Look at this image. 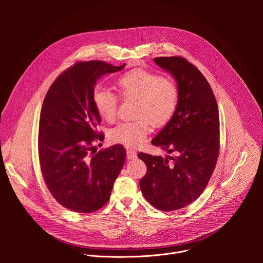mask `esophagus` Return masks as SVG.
<instances>
[{
  "instance_id": "1",
  "label": "esophagus",
  "mask_w": 263,
  "mask_h": 263,
  "mask_svg": "<svg viewBox=\"0 0 263 263\" xmlns=\"http://www.w3.org/2000/svg\"><path fill=\"white\" fill-rule=\"evenodd\" d=\"M137 157V153L133 149H127V158L128 159H135Z\"/></svg>"
}]
</instances>
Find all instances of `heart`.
<instances>
[{
  "mask_svg": "<svg viewBox=\"0 0 263 263\" xmlns=\"http://www.w3.org/2000/svg\"><path fill=\"white\" fill-rule=\"evenodd\" d=\"M117 89L124 99H136L134 121L122 122L108 132L111 142L134 147L141 144L152 129L166 125L175 115L179 101L177 84L170 78L144 68H133L117 79ZM98 115L112 123L118 112V97L108 89L98 87L93 92Z\"/></svg>",
  "mask_w": 263,
  "mask_h": 263,
  "instance_id": "b5f03b06",
  "label": "heart"
}]
</instances>
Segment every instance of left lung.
<instances>
[{
    "label": "left lung",
    "instance_id": "1",
    "mask_svg": "<svg viewBox=\"0 0 263 263\" xmlns=\"http://www.w3.org/2000/svg\"><path fill=\"white\" fill-rule=\"evenodd\" d=\"M175 78L178 106L152 143L173 156L139 153L146 174L139 181L144 199L162 211L196 201L206 189L219 152V116L213 91L202 72L183 57H157Z\"/></svg>",
    "mask_w": 263,
    "mask_h": 263
}]
</instances>
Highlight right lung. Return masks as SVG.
Returning a JSON list of instances; mask_svg holds the SVG:
<instances>
[{
	"label": "right lung",
	"instance_id": "1",
	"mask_svg": "<svg viewBox=\"0 0 263 263\" xmlns=\"http://www.w3.org/2000/svg\"><path fill=\"white\" fill-rule=\"evenodd\" d=\"M115 66L91 60L74 63L51 85L43 103L39 128V156L48 189L63 207L90 213L109 200L126 159V149L116 144L97 152L95 141L101 117L93 105L95 85Z\"/></svg>",
	"mask_w": 263,
	"mask_h": 263
}]
</instances>
